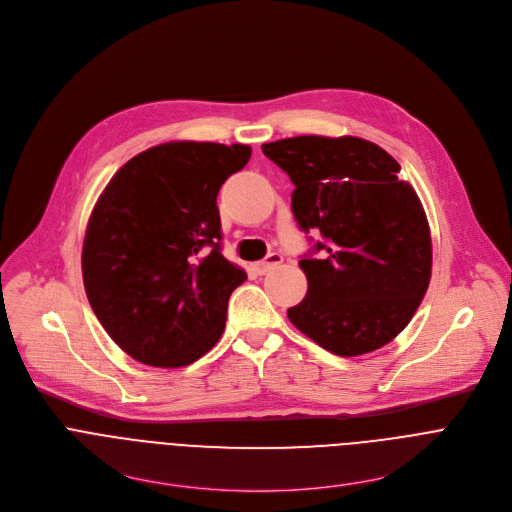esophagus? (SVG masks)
Wrapping results in <instances>:
<instances>
[{
	"mask_svg": "<svg viewBox=\"0 0 512 512\" xmlns=\"http://www.w3.org/2000/svg\"><path fill=\"white\" fill-rule=\"evenodd\" d=\"M283 263V255H279V253H269L263 261H257L255 265H253V269L259 273V275H265L267 271H271L273 267H277V265H281Z\"/></svg>",
	"mask_w": 512,
	"mask_h": 512,
	"instance_id": "1",
	"label": "esophagus"
}]
</instances>
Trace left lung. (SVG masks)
<instances>
[{"instance_id":"8db88e82","label":"left lung","mask_w":512,"mask_h":512,"mask_svg":"<svg viewBox=\"0 0 512 512\" xmlns=\"http://www.w3.org/2000/svg\"><path fill=\"white\" fill-rule=\"evenodd\" d=\"M289 175L291 211L317 229L319 257L299 261L307 277L289 321L323 350L354 358L390 344L410 323L432 275L424 207L400 164L358 136H293L261 144Z\"/></svg>"}]
</instances>
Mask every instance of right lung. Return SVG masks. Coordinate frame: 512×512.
<instances>
[{
	"instance_id": "right-lung-1",
	"label": "right lung",
	"mask_w": 512,
	"mask_h": 512,
	"mask_svg": "<svg viewBox=\"0 0 512 512\" xmlns=\"http://www.w3.org/2000/svg\"><path fill=\"white\" fill-rule=\"evenodd\" d=\"M247 144L175 140L132 156L98 197L82 245L88 301L140 364L183 368L223 335L247 273L221 253L217 195Z\"/></svg>"
}]
</instances>
